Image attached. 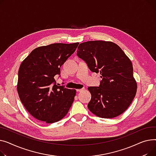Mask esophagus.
Returning <instances> with one entry per match:
<instances>
[{
  "mask_svg": "<svg viewBox=\"0 0 156 156\" xmlns=\"http://www.w3.org/2000/svg\"><path fill=\"white\" fill-rule=\"evenodd\" d=\"M84 88L80 89H76V91H77V92H80V91H81V90H84Z\"/></svg>",
  "mask_w": 156,
  "mask_h": 156,
  "instance_id": "1",
  "label": "esophagus"
}]
</instances>
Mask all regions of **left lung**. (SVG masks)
Returning <instances> with one entry per match:
<instances>
[{
    "label": "left lung",
    "mask_w": 156,
    "mask_h": 156,
    "mask_svg": "<svg viewBox=\"0 0 156 156\" xmlns=\"http://www.w3.org/2000/svg\"><path fill=\"white\" fill-rule=\"evenodd\" d=\"M77 55L90 71L101 75L99 87H88L89 110L103 118L123 113L132 103L137 88L132 62L123 51L111 41H89L79 44Z\"/></svg>",
    "instance_id": "obj_1"
}]
</instances>
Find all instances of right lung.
Instances as JSON below:
<instances>
[{
	"label": "right lung",
	"instance_id": "add662e5",
	"mask_svg": "<svg viewBox=\"0 0 156 156\" xmlns=\"http://www.w3.org/2000/svg\"><path fill=\"white\" fill-rule=\"evenodd\" d=\"M79 44L53 43L40 47L21 63L18 71V94L27 111L37 120L52 123L69 112L76 90L57 85L54 77L60 76V67Z\"/></svg>",
	"mask_w": 156,
	"mask_h": 156
}]
</instances>
